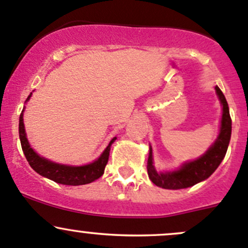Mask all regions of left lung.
<instances>
[{
	"label": "left lung",
	"mask_w": 248,
	"mask_h": 248,
	"mask_svg": "<svg viewBox=\"0 0 248 248\" xmlns=\"http://www.w3.org/2000/svg\"><path fill=\"white\" fill-rule=\"evenodd\" d=\"M215 89H216L219 101H221L222 106H223L221 131H219L218 138L215 141V144L207 150L206 154L202 155L201 158L184 164L179 170L164 172V174L163 172L158 174L156 169H155L154 162H152V150L150 149L146 167L147 174H149L150 180L156 186L166 189L187 188V187L193 186V185L198 184L202 180L207 179L221 164L222 159L226 156L229 140H231L232 119L231 115H229L228 103H227V99L224 97L223 92L219 90L218 86H216Z\"/></svg>",
	"instance_id": "obj_1"
}]
</instances>
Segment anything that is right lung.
Listing matches in <instances>:
<instances>
[{"label":"right lung","mask_w":248,"mask_h":248,"mask_svg":"<svg viewBox=\"0 0 248 248\" xmlns=\"http://www.w3.org/2000/svg\"><path fill=\"white\" fill-rule=\"evenodd\" d=\"M31 94L27 97L26 101H29ZM19 137L25 157H26L27 162H29V164L31 166V168L33 169L34 171H37L39 175H42V176L47 177V179L57 182V184L69 185V186L86 185L94 181V180L99 179V177L103 175L104 169H106L107 163H108L110 146H111V144L114 142V140L116 139V137L111 139V141L109 142V145L107 146V149L104 150L103 154L101 155V157H99L97 161H94L93 163L82 167H69L47 161V159L43 158V157H39L38 155L31 149L29 141H27L26 133H25L22 112L20 114L19 119Z\"/></svg>","instance_id":"obj_1"}]
</instances>
